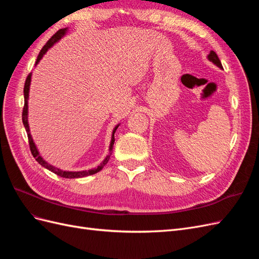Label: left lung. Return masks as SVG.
I'll use <instances>...</instances> for the list:
<instances>
[{
  "instance_id": "obj_1",
  "label": "left lung",
  "mask_w": 259,
  "mask_h": 259,
  "mask_svg": "<svg viewBox=\"0 0 259 259\" xmlns=\"http://www.w3.org/2000/svg\"><path fill=\"white\" fill-rule=\"evenodd\" d=\"M208 59L210 60V61H213L214 64L216 65V66H218L219 68H222L223 66H222V62H221V60H219V58H218V56H217V54L214 52V51H211L210 53H209V55H208Z\"/></svg>"
}]
</instances>
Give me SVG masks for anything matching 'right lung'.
Instances as JSON below:
<instances>
[{
  "label": "right lung",
  "instance_id": "obj_1",
  "mask_svg": "<svg viewBox=\"0 0 259 259\" xmlns=\"http://www.w3.org/2000/svg\"><path fill=\"white\" fill-rule=\"evenodd\" d=\"M66 30L67 28L65 29H60L58 30L56 33H55L50 40L46 42V44L43 46V49L41 50L40 54H38L37 56V59L35 61V65L37 64L38 61H40V59L43 57V55L48 52V50L51 48V46H53L55 43H56L59 38L64 35L66 33ZM30 81H31V73L28 74L27 79H26V82H25V86H23V95H25V105H23V108H22V123L23 125H25V128H26V132H27V135H28V140H29V147H30V151L31 153H32L33 158L41 164L42 166H44L45 168H48L50 170H52L53 173H55L56 175L60 176V177H64V178H80V177H85V176H90V175H93V174H96L98 173V171L100 169H103V167L106 165V164L108 163L109 159H110V154H111V151L113 149V144H114V133L116 131V128L119 127V125L117 126H115V128L113 130V134H112V139H111V144H110V153H109L107 155V158L103 161V163L100 164V165L97 167V168H94V169H90V170H82V171H66V170H61L59 168H56L54 167L52 165H50V164L48 162H45L42 158L41 155L38 154V151L37 149L33 143L32 140V137H31V134H30V130H29V125H28V96H29V86H30Z\"/></svg>",
  "mask_w": 259,
  "mask_h": 259
}]
</instances>
